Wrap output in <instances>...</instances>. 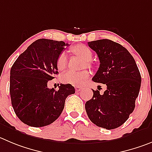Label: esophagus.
Here are the masks:
<instances>
[{
  "label": "esophagus",
  "instance_id": "34e87169",
  "mask_svg": "<svg viewBox=\"0 0 152 152\" xmlns=\"http://www.w3.org/2000/svg\"><path fill=\"white\" fill-rule=\"evenodd\" d=\"M75 89H76V91H81V89H82V87H80V86H76V87H75Z\"/></svg>",
  "mask_w": 152,
  "mask_h": 152
}]
</instances>
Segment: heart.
Returning <instances> with one entry per match:
<instances>
[{"mask_svg": "<svg viewBox=\"0 0 152 152\" xmlns=\"http://www.w3.org/2000/svg\"><path fill=\"white\" fill-rule=\"evenodd\" d=\"M72 52L86 61V66L91 67V64L89 61L92 58L93 54L88 46L83 44L76 45L72 48ZM67 65V56L64 52L60 54L57 60V66L59 70H63ZM89 77V72L87 70H83L80 72H73L71 70L66 72L62 76V82L66 84H70L75 86H82L85 81Z\"/></svg>", "mask_w": 152, "mask_h": 152, "instance_id": "obj_1", "label": "heart"}]
</instances>
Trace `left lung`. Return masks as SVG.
<instances>
[{
	"label": "left lung",
	"mask_w": 152,
	"mask_h": 152,
	"mask_svg": "<svg viewBox=\"0 0 152 152\" xmlns=\"http://www.w3.org/2000/svg\"><path fill=\"white\" fill-rule=\"evenodd\" d=\"M96 52L100 66L92 80L106 86L103 94L93 91L86 103L89 119L107 130L122 125L135 108L141 86V75L135 60L121 45L103 39L88 42Z\"/></svg>",
	"instance_id": "1"
}]
</instances>
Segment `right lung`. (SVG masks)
<instances>
[{"instance_id": "add662e5", "label": "right lung", "mask_w": 152, "mask_h": 152, "mask_svg": "<svg viewBox=\"0 0 152 152\" xmlns=\"http://www.w3.org/2000/svg\"><path fill=\"white\" fill-rule=\"evenodd\" d=\"M69 46L63 41L39 39L18 57L10 69L11 103L17 117L28 126L44 127L61 114L65 100L75 93L70 84L58 91L47 83L58 74L57 60Z\"/></svg>"}]
</instances>
